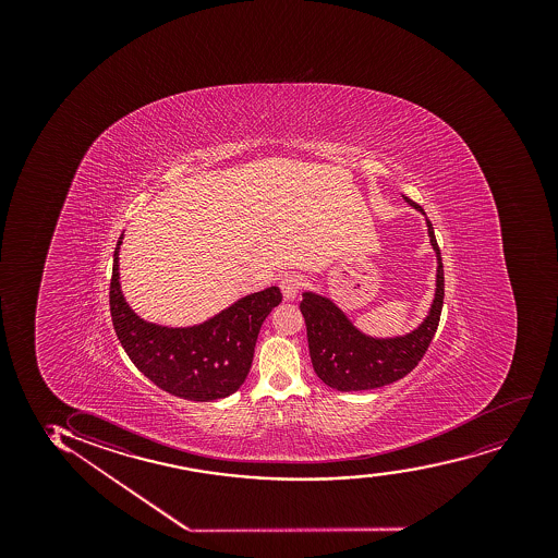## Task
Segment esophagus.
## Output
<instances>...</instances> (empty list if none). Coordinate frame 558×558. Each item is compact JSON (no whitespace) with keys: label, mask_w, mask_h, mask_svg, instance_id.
Listing matches in <instances>:
<instances>
[{"label":"esophagus","mask_w":558,"mask_h":558,"mask_svg":"<svg viewBox=\"0 0 558 558\" xmlns=\"http://www.w3.org/2000/svg\"><path fill=\"white\" fill-rule=\"evenodd\" d=\"M279 287H281L282 298L287 300V302H292L300 294V289H302V281H300V277L295 276H287L282 277L281 282H279Z\"/></svg>","instance_id":"obj_1"}]
</instances>
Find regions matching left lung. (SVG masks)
<instances>
[{
  "label": "left lung",
  "mask_w": 558,
  "mask_h": 558,
  "mask_svg": "<svg viewBox=\"0 0 558 558\" xmlns=\"http://www.w3.org/2000/svg\"><path fill=\"white\" fill-rule=\"evenodd\" d=\"M405 201L416 210L424 211L423 206L408 197ZM426 225L429 242L437 253V289L428 318L413 333L400 339H371L359 333L326 298L308 292L303 294L300 311L307 326L308 352L314 372L324 384L342 392L378 389L408 376L428 352L441 318L445 274L434 227L429 219Z\"/></svg>",
  "instance_id": "1"
}]
</instances>
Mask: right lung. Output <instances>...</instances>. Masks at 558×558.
I'll return each instance as SVG.
<instances>
[{"instance_id": "1", "label": "right lung", "mask_w": 558, "mask_h": 558, "mask_svg": "<svg viewBox=\"0 0 558 558\" xmlns=\"http://www.w3.org/2000/svg\"><path fill=\"white\" fill-rule=\"evenodd\" d=\"M121 240L113 253L109 313L119 342L137 371L161 391L195 402H210L238 391L250 374L260 326L281 303V290L269 287L245 295L197 327L154 326L137 318L122 300L117 264Z\"/></svg>"}]
</instances>
